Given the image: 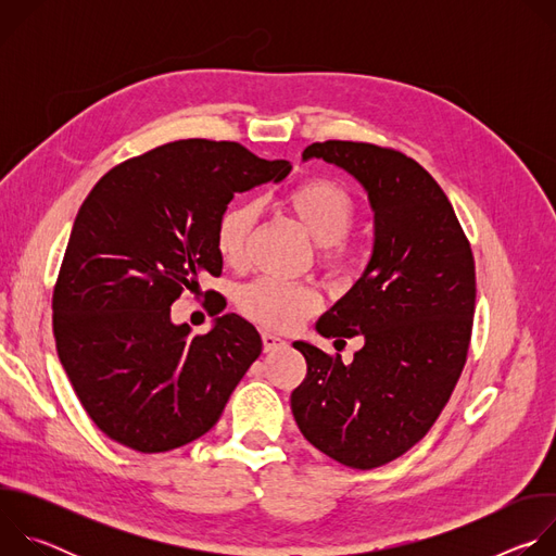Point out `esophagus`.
Returning a JSON list of instances; mask_svg holds the SVG:
<instances>
[{"instance_id": "1", "label": "esophagus", "mask_w": 556, "mask_h": 556, "mask_svg": "<svg viewBox=\"0 0 556 556\" xmlns=\"http://www.w3.org/2000/svg\"><path fill=\"white\" fill-rule=\"evenodd\" d=\"M262 341H264V350L266 352H273V350H279V348H286V341L273 332H264L262 334Z\"/></svg>"}]
</instances>
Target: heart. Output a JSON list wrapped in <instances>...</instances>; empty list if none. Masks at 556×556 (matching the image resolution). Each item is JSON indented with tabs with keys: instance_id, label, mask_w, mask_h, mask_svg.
Wrapping results in <instances>:
<instances>
[{
	"instance_id": "obj_1",
	"label": "heart",
	"mask_w": 556,
	"mask_h": 556,
	"mask_svg": "<svg viewBox=\"0 0 556 556\" xmlns=\"http://www.w3.org/2000/svg\"><path fill=\"white\" fill-rule=\"evenodd\" d=\"M283 206L303 224L319 244L330 249L328 262L345 268L354 262V249L343 240L356 222L352 195L326 178L305 180L283 195ZM257 222L255 202L228 204L215 224V249L228 266H242L249 255L251 235ZM240 307L268 330H292L324 305L321 292L312 283L260 277L240 290Z\"/></svg>"
}]
</instances>
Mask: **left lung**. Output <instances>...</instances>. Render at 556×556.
<instances>
[{"instance_id":"8db88e82","label":"left lung","mask_w":556,"mask_h":556,"mask_svg":"<svg viewBox=\"0 0 556 556\" xmlns=\"http://www.w3.org/2000/svg\"><path fill=\"white\" fill-rule=\"evenodd\" d=\"M303 157H324L367 189L376 240L365 275L316 324L326 339L365 345L343 365L296 341L307 371L292 416L312 446L369 470L420 442L448 403L470 345L475 260L446 193L403 151L326 140Z\"/></svg>"}]
</instances>
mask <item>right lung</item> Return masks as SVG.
<instances>
[{"label":"right lung","mask_w":556,"mask_h":556,"mask_svg":"<svg viewBox=\"0 0 556 556\" xmlns=\"http://www.w3.org/2000/svg\"><path fill=\"white\" fill-rule=\"evenodd\" d=\"M290 169L240 142L176 140L112 167L78 208L52 332L76 399L114 442L165 453L219 420L262 337L237 314L191 337L172 324V303L222 275L215 224L235 193Z\"/></svg>","instance_id":"right-lung-1"}]
</instances>
